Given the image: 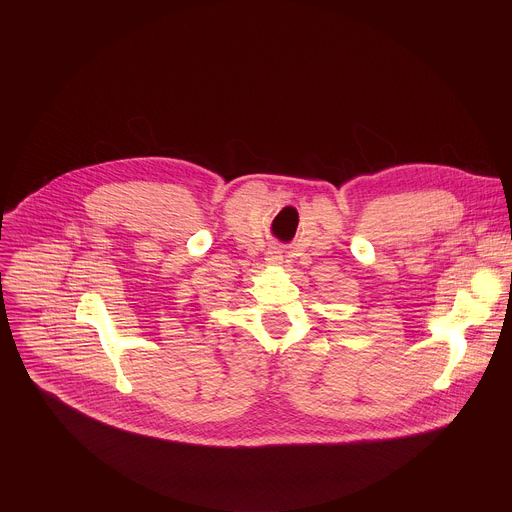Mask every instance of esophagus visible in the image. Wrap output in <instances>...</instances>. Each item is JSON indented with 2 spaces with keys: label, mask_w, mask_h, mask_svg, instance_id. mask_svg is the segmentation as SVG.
I'll use <instances>...</instances> for the list:
<instances>
[{
  "label": "esophagus",
  "mask_w": 512,
  "mask_h": 512,
  "mask_svg": "<svg viewBox=\"0 0 512 512\" xmlns=\"http://www.w3.org/2000/svg\"><path fill=\"white\" fill-rule=\"evenodd\" d=\"M267 263H269V265H281V263H283L281 251H277V249L267 251Z\"/></svg>",
  "instance_id": "1"
}]
</instances>
